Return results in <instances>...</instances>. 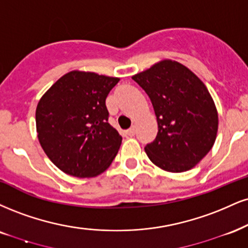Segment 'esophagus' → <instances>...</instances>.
I'll return each instance as SVG.
<instances>
[{
	"mask_svg": "<svg viewBox=\"0 0 248 248\" xmlns=\"http://www.w3.org/2000/svg\"><path fill=\"white\" fill-rule=\"evenodd\" d=\"M135 132H136V128H135V126H133L127 130L126 134L128 136H134V135H135Z\"/></svg>",
	"mask_w": 248,
	"mask_h": 248,
	"instance_id": "34e87169",
	"label": "esophagus"
}]
</instances>
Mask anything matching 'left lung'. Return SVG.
<instances>
[{"label": "left lung", "mask_w": 248, "mask_h": 248, "mask_svg": "<svg viewBox=\"0 0 248 248\" xmlns=\"http://www.w3.org/2000/svg\"><path fill=\"white\" fill-rule=\"evenodd\" d=\"M132 78L150 98L158 133L144 150L155 165L169 172L193 169L213 148L218 115L211 95L195 74L164 60Z\"/></svg>", "instance_id": "left-lung-1"}]
</instances>
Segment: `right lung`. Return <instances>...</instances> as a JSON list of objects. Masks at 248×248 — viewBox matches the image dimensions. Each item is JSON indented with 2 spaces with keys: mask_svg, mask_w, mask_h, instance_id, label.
I'll return each mask as SVG.
<instances>
[{
  "mask_svg": "<svg viewBox=\"0 0 248 248\" xmlns=\"http://www.w3.org/2000/svg\"><path fill=\"white\" fill-rule=\"evenodd\" d=\"M119 78L70 71L50 86L35 111L38 139L55 166L90 178L111 165L122 137L108 124L106 98Z\"/></svg>",
  "mask_w": 248,
  "mask_h": 248,
  "instance_id": "obj_1",
  "label": "right lung"
}]
</instances>
